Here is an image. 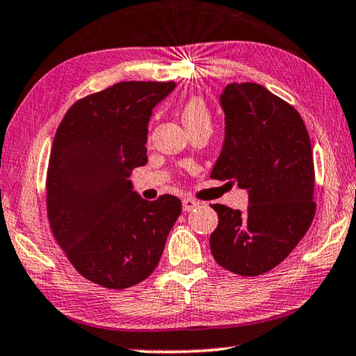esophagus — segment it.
I'll list each match as a JSON object with an SVG mask.
<instances>
[{"label":"esophagus","mask_w":356,"mask_h":356,"mask_svg":"<svg viewBox=\"0 0 356 356\" xmlns=\"http://www.w3.org/2000/svg\"><path fill=\"white\" fill-rule=\"evenodd\" d=\"M200 205V202H197L195 198H192V197H187V198H184L182 200V207H184V211H192V210H195V208Z\"/></svg>","instance_id":"esophagus-1"}]
</instances>
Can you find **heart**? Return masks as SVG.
Listing matches in <instances>:
<instances>
[{"mask_svg": "<svg viewBox=\"0 0 356 356\" xmlns=\"http://www.w3.org/2000/svg\"><path fill=\"white\" fill-rule=\"evenodd\" d=\"M181 115L188 130L197 127H211V111L200 96H191L182 102Z\"/></svg>", "mask_w": 356, "mask_h": 356, "instance_id": "heart-1", "label": "heart"}]
</instances>
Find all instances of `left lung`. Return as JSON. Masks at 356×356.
Instances as JSON below:
<instances>
[{
    "label": "left lung",
    "mask_w": 356,
    "mask_h": 356,
    "mask_svg": "<svg viewBox=\"0 0 356 356\" xmlns=\"http://www.w3.org/2000/svg\"><path fill=\"white\" fill-rule=\"evenodd\" d=\"M226 135L211 179L248 188V210L211 205V254L222 268L257 277L283 262L316 215L309 134L291 104L255 83H231L221 96Z\"/></svg>",
    "instance_id": "8db88e82"
}]
</instances>
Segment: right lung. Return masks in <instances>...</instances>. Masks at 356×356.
<instances>
[{
    "instance_id": "obj_1",
    "label": "right lung",
    "mask_w": 356,
    "mask_h": 356,
    "mask_svg": "<svg viewBox=\"0 0 356 356\" xmlns=\"http://www.w3.org/2000/svg\"><path fill=\"white\" fill-rule=\"evenodd\" d=\"M172 81H122L68 108L47 169V215L56 243L89 282L125 290L158 267L182 211L174 195L143 200L129 175L148 163L151 111Z\"/></svg>"
}]
</instances>
